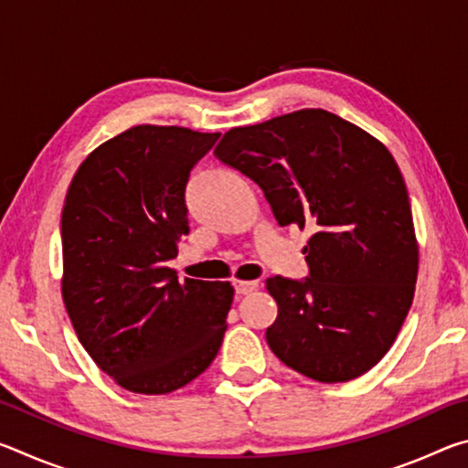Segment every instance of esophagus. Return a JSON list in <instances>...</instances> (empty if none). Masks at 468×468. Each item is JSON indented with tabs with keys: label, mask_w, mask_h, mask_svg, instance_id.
Listing matches in <instances>:
<instances>
[{
	"label": "esophagus",
	"mask_w": 468,
	"mask_h": 468,
	"mask_svg": "<svg viewBox=\"0 0 468 468\" xmlns=\"http://www.w3.org/2000/svg\"><path fill=\"white\" fill-rule=\"evenodd\" d=\"M233 287L237 295H250L258 289V281H235Z\"/></svg>",
	"instance_id": "34e87169"
}]
</instances>
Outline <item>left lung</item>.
<instances>
[{
  "instance_id": "obj_1",
  "label": "left lung",
  "mask_w": 468,
  "mask_h": 468,
  "mask_svg": "<svg viewBox=\"0 0 468 468\" xmlns=\"http://www.w3.org/2000/svg\"><path fill=\"white\" fill-rule=\"evenodd\" d=\"M220 163L256 181L281 227H310L305 279L272 276L266 343L315 382H348L384 357L415 295L419 250L388 148L324 109L229 130Z\"/></svg>"
}]
</instances>
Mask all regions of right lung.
<instances>
[{
	"mask_svg": "<svg viewBox=\"0 0 468 468\" xmlns=\"http://www.w3.org/2000/svg\"><path fill=\"white\" fill-rule=\"evenodd\" d=\"M218 136L136 125L92 150L69 184L63 303L86 353L130 392L177 390L223 345L231 282H179L167 266L189 233V173Z\"/></svg>",
	"mask_w": 468,
	"mask_h": 468,
	"instance_id": "obj_1",
	"label": "right lung"
}]
</instances>
